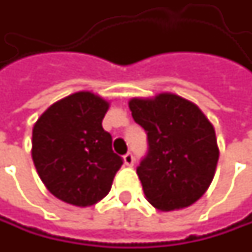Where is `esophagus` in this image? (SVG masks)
Here are the masks:
<instances>
[{
    "label": "esophagus",
    "instance_id": "obj_1",
    "mask_svg": "<svg viewBox=\"0 0 252 252\" xmlns=\"http://www.w3.org/2000/svg\"><path fill=\"white\" fill-rule=\"evenodd\" d=\"M123 160H125V164H126V165H129V167H131V165L134 164V157H133V154H131V153L125 154V156H123Z\"/></svg>",
    "mask_w": 252,
    "mask_h": 252
}]
</instances>
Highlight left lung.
Wrapping results in <instances>:
<instances>
[{
    "label": "left lung",
    "instance_id": "left-lung-1",
    "mask_svg": "<svg viewBox=\"0 0 252 252\" xmlns=\"http://www.w3.org/2000/svg\"><path fill=\"white\" fill-rule=\"evenodd\" d=\"M129 108L147 133V154L137 167L147 200L164 212L195 203L209 188L218 165L212 123L195 103L174 94L133 98Z\"/></svg>",
    "mask_w": 252,
    "mask_h": 252
}]
</instances>
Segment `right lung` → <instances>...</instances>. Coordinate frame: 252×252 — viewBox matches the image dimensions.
Listing matches in <instances>:
<instances>
[{"mask_svg":"<svg viewBox=\"0 0 252 252\" xmlns=\"http://www.w3.org/2000/svg\"><path fill=\"white\" fill-rule=\"evenodd\" d=\"M109 103L75 92L53 103L34 123L32 158L46 188L75 206H91L111 190L123 158L102 127Z\"/></svg>","mask_w":252,"mask_h":252,"instance_id":"obj_1","label":"right lung"}]
</instances>
